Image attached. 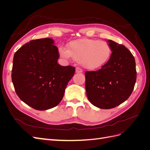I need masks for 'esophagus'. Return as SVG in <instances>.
I'll return each instance as SVG.
<instances>
[{
	"instance_id": "34e87169",
	"label": "esophagus",
	"mask_w": 150,
	"mask_h": 150,
	"mask_svg": "<svg viewBox=\"0 0 150 150\" xmlns=\"http://www.w3.org/2000/svg\"><path fill=\"white\" fill-rule=\"evenodd\" d=\"M76 73H81V72H83V70L79 67H76Z\"/></svg>"
}]
</instances>
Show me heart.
I'll return each mask as SVG.
<instances>
[{"mask_svg":"<svg viewBox=\"0 0 150 150\" xmlns=\"http://www.w3.org/2000/svg\"><path fill=\"white\" fill-rule=\"evenodd\" d=\"M59 54L64 59L71 57L84 68L90 70L100 69L110 60L112 48L107 42L98 39H80L72 40L67 49L59 47Z\"/></svg>","mask_w":150,"mask_h":150,"instance_id":"1","label":"heart"}]
</instances>
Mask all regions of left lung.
Returning a JSON list of instances; mask_svg holds the SVG:
<instances>
[{"label":"left lung","instance_id":"1","mask_svg":"<svg viewBox=\"0 0 150 150\" xmlns=\"http://www.w3.org/2000/svg\"><path fill=\"white\" fill-rule=\"evenodd\" d=\"M110 60L96 71L85 72L86 95L94 106L111 109L125 102L132 93L137 80L136 62L125 46L111 40Z\"/></svg>","mask_w":150,"mask_h":150}]
</instances>
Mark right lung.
<instances>
[{
  "mask_svg": "<svg viewBox=\"0 0 150 150\" xmlns=\"http://www.w3.org/2000/svg\"><path fill=\"white\" fill-rule=\"evenodd\" d=\"M54 40H30L16 52L12 81L17 96L28 106L44 111L56 106L64 96L75 67L62 66Z\"/></svg>",
  "mask_w": 150,
  "mask_h": 150,
  "instance_id": "add662e5",
  "label": "right lung"
}]
</instances>
